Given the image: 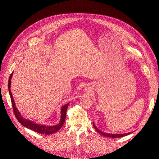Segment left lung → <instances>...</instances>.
<instances>
[{
	"mask_svg": "<svg viewBox=\"0 0 159 159\" xmlns=\"http://www.w3.org/2000/svg\"><path fill=\"white\" fill-rule=\"evenodd\" d=\"M93 127L94 128L96 129L97 131H98V133H99L100 134H101L102 135H104L105 137H112V138H120V137H122L126 135H129L130 133H131V132H129V133H122V134H110V133H104L102 131H101L100 129H98L96 126L93 123Z\"/></svg>",
	"mask_w": 159,
	"mask_h": 159,
	"instance_id": "1",
	"label": "left lung"
}]
</instances>
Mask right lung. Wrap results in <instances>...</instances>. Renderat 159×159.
Wrapping results in <instances>:
<instances>
[{
    "instance_id": "obj_1",
    "label": "right lung",
    "mask_w": 159,
    "mask_h": 159,
    "mask_svg": "<svg viewBox=\"0 0 159 159\" xmlns=\"http://www.w3.org/2000/svg\"><path fill=\"white\" fill-rule=\"evenodd\" d=\"M12 75H13V73L10 75L9 80H8V89H9V93L10 95L11 104H12L13 112H14L16 119L18 120V121L23 126L26 127L30 129H31L33 131H34L37 133H40V134L50 135V134H53V133H56L57 131L59 130L62 128V126H63V124L64 123L66 116L67 108H68L69 103L65 104L64 106H63L61 107V120H60L59 123L55 125V126H45V125L36 124L34 122L24 119L21 116L19 110H17V108H16L15 106V101H14L13 96H12V93L11 92L10 87H11V79L12 77Z\"/></svg>"
}]
</instances>
